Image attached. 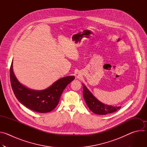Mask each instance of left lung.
<instances>
[{
  "label": "left lung",
  "instance_id": "1",
  "mask_svg": "<svg viewBox=\"0 0 147 147\" xmlns=\"http://www.w3.org/2000/svg\"><path fill=\"white\" fill-rule=\"evenodd\" d=\"M82 84L83 88V97L88 107L93 113L101 115H107L115 112L121 108V107H113L101 102L92 94L84 84Z\"/></svg>",
  "mask_w": 147,
  "mask_h": 147
}]
</instances>
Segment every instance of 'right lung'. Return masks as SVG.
<instances>
[{
  "mask_svg": "<svg viewBox=\"0 0 147 147\" xmlns=\"http://www.w3.org/2000/svg\"><path fill=\"white\" fill-rule=\"evenodd\" d=\"M13 63L12 61L10 76L14 94L21 103L36 112L48 113L53 111L57 105L62 92L75 78L74 76H66L59 79L45 90H32L18 80L13 71Z\"/></svg>",
  "mask_w": 147,
  "mask_h": 147,
  "instance_id": "obj_1",
  "label": "right lung"
}]
</instances>
